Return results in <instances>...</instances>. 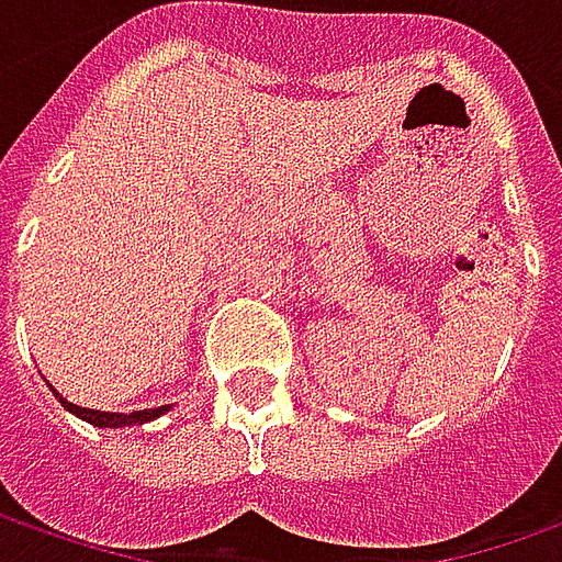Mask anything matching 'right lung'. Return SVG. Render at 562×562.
<instances>
[{"label":"right lung","mask_w":562,"mask_h":562,"mask_svg":"<svg viewBox=\"0 0 562 562\" xmlns=\"http://www.w3.org/2000/svg\"><path fill=\"white\" fill-rule=\"evenodd\" d=\"M57 401H60V404H64V409H69L72 416L91 422L94 428H125V425H143V422H153V419H158V416H165V413L170 409V404H168V406H156V409H137V413H103V409H88V406L69 404L64 394H57Z\"/></svg>","instance_id":"add662e5"}]
</instances>
